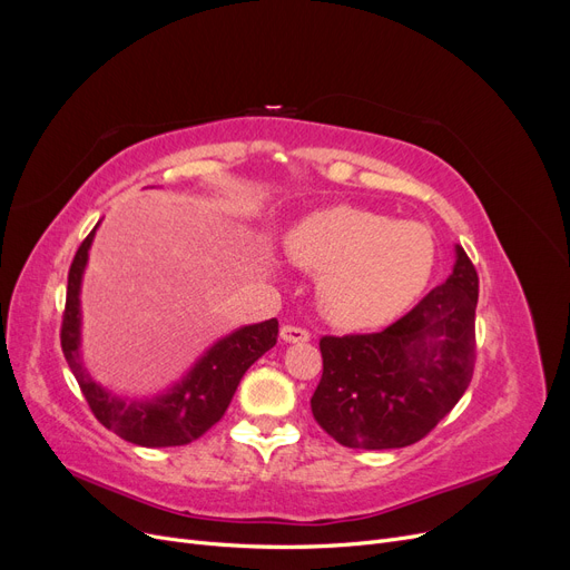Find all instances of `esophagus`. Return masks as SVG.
Listing matches in <instances>:
<instances>
[{
	"mask_svg": "<svg viewBox=\"0 0 570 570\" xmlns=\"http://www.w3.org/2000/svg\"><path fill=\"white\" fill-rule=\"evenodd\" d=\"M308 331H304V327L299 325H283L281 327V340L287 342V344H299V342H308Z\"/></svg>",
	"mask_w": 570,
	"mask_h": 570,
	"instance_id": "esophagus-1",
	"label": "esophagus"
}]
</instances>
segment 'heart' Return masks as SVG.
<instances>
[{
  "label": "heart",
  "instance_id": "heart-1",
  "mask_svg": "<svg viewBox=\"0 0 570 570\" xmlns=\"http://www.w3.org/2000/svg\"><path fill=\"white\" fill-rule=\"evenodd\" d=\"M292 264L318 273L323 316L344 331L387 323L419 299L435 271V235L419 220H390L333 206L285 237Z\"/></svg>",
  "mask_w": 570,
  "mask_h": 570
}]
</instances>
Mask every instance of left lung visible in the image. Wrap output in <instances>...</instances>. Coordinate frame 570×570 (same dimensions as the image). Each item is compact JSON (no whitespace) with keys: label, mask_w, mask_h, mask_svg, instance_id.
Segmentation results:
<instances>
[{"label":"left lung","mask_w":570,"mask_h":570,"mask_svg":"<svg viewBox=\"0 0 570 570\" xmlns=\"http://www.w3.org/2000/svg\"><path fill=\"white\" fill-rule=\"evenodd\" d=\"M452 275L383 333L323 337L312 411L352 450H400L425 438L469 390L478 273L454 245Z\"/></svg>","instance_id":"obj_1"}]
</instances>
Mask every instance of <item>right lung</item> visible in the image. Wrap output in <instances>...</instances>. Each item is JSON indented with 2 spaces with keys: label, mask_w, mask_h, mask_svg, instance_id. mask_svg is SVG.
<instances>
[{
  "label": "right lung",
  "mask_w": 570,
  "mask_h": 570,
  "mask_svg": "<svg viewBox=\"0 0 570 570\" xmlns=\"http://www.w3.org/2000/svg\"><path fill=\"white\" fill-rule=\"evenodd\" d=\"M99 226V223H97ZM95 230L85 237L68 271L66 312L61 323V350L76 381L88 400L95 419L126 442L140 446H180L202 438L226 413L247 368L262 358L278 340V321L243 325L216 340L180 381L166 390L130 400L95 381L82 361V306L80 289L88 268Z\"/></svg>",
  "instance_id": "add662e5"
}]
</instances>
